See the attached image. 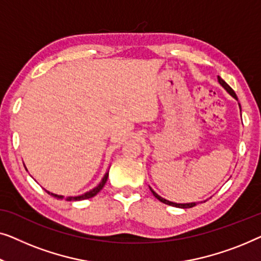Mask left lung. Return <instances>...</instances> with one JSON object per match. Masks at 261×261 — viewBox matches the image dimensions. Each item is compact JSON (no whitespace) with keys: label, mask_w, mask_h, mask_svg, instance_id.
<instances>
[{"label":"left lung","mask_w":261,"mask_h":261,"mask_svg":"<svg viewBox=\"0 0 261 261\" xmlns=\"http://www.w3.org/2000/svg\"><path fill=\"white\" fill-rule=\"evenodd\" d=\"M218 80H219V83H220V85H221L223 89H225L227 92H228L230 95H232L233 98H236L237 100H238V97H237V94H236V92H234L233 91V89L232 87H230L228 84H227L225 80H222L221 78H220V76H218ZM239 106H240V104H239ZM150 190H151V193L153 194V196L156 197L157 200H160L161 202H163V203H166V204H169V205H172V207H177V208H192V207H194V205H196V202H192V203H176V202H171V201H168V200H166V199H163V197H161L159 194H156L155 192H153V190L150 188Z\"/></svg>","instance_id":"obj_1"}]
</instances>
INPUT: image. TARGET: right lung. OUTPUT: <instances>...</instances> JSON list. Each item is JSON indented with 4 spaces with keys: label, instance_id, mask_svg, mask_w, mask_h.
I'll return each instance as SVG.
<instances>
[{
    "label": "right lung",
    "instance_id": "1",
    "mask_svg": "<svg viewBox=\"0 0 261 261\" xmlns=\"http://www.w3.org/2000/svg\"><path fill=\"white\" fill-rule=\"evenodd\" d=\"M108 177H109V171L104 175V177H102L100 183H99V185L95 187V188H93L92 190H90V192H87V193L83 194V195H79V196H68V197H66L65 200L66 201H80V200H85V199H91V197L97 195V194L102 189V187L105 186L106 181H108ZM46 192H47V190H46ZM47 193H48L50 196L56 197V199H61V200L64 199V196H62V195H57V194H53V193H49V192H47Z\"/></svg>",
    "mask_w": 261,
    "mask_h": 261
}]
</instances>
